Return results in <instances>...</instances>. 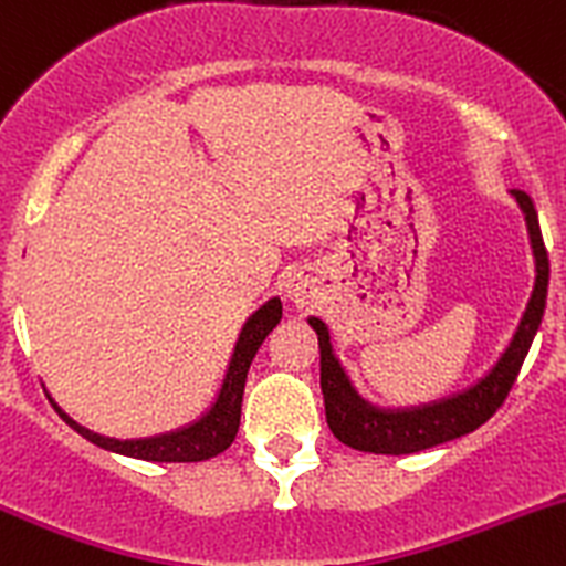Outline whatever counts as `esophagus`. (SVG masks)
<instances>
[{
    "label": "esophagus",
    "mask_w": 566,
    "mask_h": 566,
    "mask_svg": "<svg viewBox=\"0 0 566 566\" xmlns=\"http://www.w3.org/2000/svg\"><path fill=\"white\" fill-rule=\"evenodd\" d=\"M284 293H287V298L293 301L295 306H306L312 304V298H315V284H312V276L310 273H293V276L287 279V287H284Z\"/></svg>",
    "instance_id": "34e87169"
}]
</instances>
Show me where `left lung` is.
I'll return each instance as SVG.
<instances>
[{
    "label": "left lung",
    "instance_id": "left-lung-1",
    "mask_svg": "<svg viewBox=\"0 0 566 566\" xmlns=\"http://www.w3.org/2000/svg\"><path fill=\"white\" fill-rule=\"evenodd\" d=\"M512 199L525 216L528 227L531 254H534V290L525 304V312L520 315L517 328L512 339L497 356L495 365L475 378L468 387L457 389L451 395H442L434 400L409 406H378L367 400L356 389L354 378L348 376L345 365L339 361L337 350L332 343V328L326 321L310 315V326L315 328L317 345H321V389L323 403H326V422L332 434L343 446L365 453H387V457H403V453L426 451V448L442 446V442L459 440L470 434L479 426H484L497 406L506 400L525 356H528L531 343L539 332L542 315H545L547 301V282H551V262H547L545 240H542L539 216L523 190H512Z\"/></svg>",
    "mask_w": 566,
    "mask_h": 566
}]
</instances>
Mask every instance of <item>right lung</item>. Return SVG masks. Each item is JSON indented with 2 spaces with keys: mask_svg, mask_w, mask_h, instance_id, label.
Listing matches in <instances>:
<instances>
[{
  "mask_svg": "<svg viewBox=\"0 0 566 566\" xmlns=\"http://www.w3.org/2000/svg\"><path fill=\"white\" fill-rule=\"evenodd\" d=\"M279 321H282V298L279 295H273L260 310L251 312L249 321L240 328L232 359H229L227 373H223V381L216 400L196 420L185 422L179 429L163 431V434L155 437H137V440H115V437L96 434V431L80 426L74 417H69L54 403L52 395L46 392V398L54 406V411L69 422L76 434H82L87 442L104 448V451L144 459V462H205V459H212L227 451L234 442V437H238L245 376H249V367L254 361L256 350L265 343L268 334L276 328Z\"/></svg>",
  "mask_w": 566,
  "mask_h": 566,
  "instance_id": "1",
  "label": "right lung"
}]
</instances>
